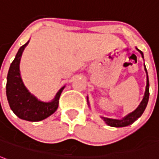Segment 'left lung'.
<instances>
[{
  "instance_id": "8db88e82",
  "label": "left lung",
  "mask_w": 159,
  "mask_h": 159,
  "mask_svg": "<svg viewBox=\"0 0 159 159\" xmlns=\"http://www.w3.org/2000/svg\"><path fill=\"white\" fill-rule=\"evenodd\" d=\"M137 50L140 52L142 58L144 59V54L143 52H141L140 50H139L138 48H136ZM144 71L146 73V86H145V91H144V97L142 101L140 102L139 105V107H137L136 109L132 112H130L129 114L126 116H125L124 118L121 119H110V118H107V117H103L100 116V118L105 121V123L107 124V125L111 126V127H125V126H128L130 125H132V123H134L137 119L141 117V115L143 114V112L146 108V106L148 104L149 100V78H148V73H147V70L146 67L144 64ZM87 103H88V106L90 107V104H89V100H88V97H87Z\"/></svg>"
}]
</instances>
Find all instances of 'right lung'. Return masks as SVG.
<instances>
[{"mask_svg": "<svg viewBox=\"0 0 159 159\" xmlns=\"http://www.w3.org/2000/svg\"><path fill=\"white\" fill-rule=\"evenodd\" d=\"M28 43L29 40L20 48L15 60L11 63L7 77L6 93L11 110L17 117L27 121L37 122L55 112L59 107L60 96L66 86H62L54 98L48 102L40 100L28 91L23 83L20 71V58Z\"/></svg>", "mask_w": 159, "mask_h": 159, "instance_id": "right-lung-1", "label": "right lung"}]
</instances>
